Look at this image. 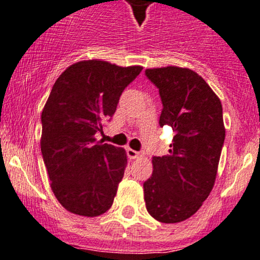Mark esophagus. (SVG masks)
<instances>
[{"mask_svg": "<svg viewBox=\"0 0 260 260\" xmlns=\"http://www.w3.org/2000/svg\"><path fill=\"white\" fill-rule=\"evenodd\" d=\"M126 152H127V156H129V159H138V157L141 156V154L139 151H135L134 149H126Z\"/></svg>", "mask_w": 260, "mask_h": 260, "instance_id": "1", "label": "esophagus"}]
</instances>
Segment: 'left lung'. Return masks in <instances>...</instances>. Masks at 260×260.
<instances>
[{"label":"left lung","instance_id":"left-lung-1","mask_svg":"<svg viewBox=\"0 0 260 260\" xmlns=\"http://www.w3.org/2000/svg\"><path fill=\"white\" fill-rule=\"evenodd\" d=\"M162 101L160 125L175 131L169 155L152 157L144 183L146 210L160 223H180L209 197L225 139L220 99L195 71L179 66L146 69Z\"/></svg>","mask_w":260,"mask_h":260}]
</instances>
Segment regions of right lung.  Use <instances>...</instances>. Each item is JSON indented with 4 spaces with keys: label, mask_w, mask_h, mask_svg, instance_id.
Segmentation results:
<instances>
[{
    "label": "right lung",
    "mask_w": 260,
    "mask_h": 260,
    "mask_svg": "<svg viewBox=\"0 0 260 260\" xmlns=\"http://www.w3.org/2000/svg\"><path fill=\"white\" fill-rule=\"evenodd\" d=\"M141 70L84 60L69 66L52 86L41 114V152L51 189L70 213L92 218L114 203L126 151L96 136Z\"/></svg>",
    "instance_id": "obj_1"
}]
</instances>
